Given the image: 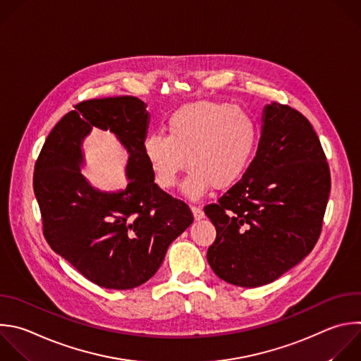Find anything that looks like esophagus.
I'll return each instance as SVG.
<instances>
[{
  "mask_svg": "<svg viewBox=\"0 0 361 361\" xmlns=\"http://www.w3.org/2000/svg\"><path fill=\"white\" fill-rule=\"evenodd\" d=\"M191 211H192V215L195 219H201L204 216V211L198 205H191Z\"/></svg>",
  "mask_w": 361,
  "mask_h": 361,
  "instance_id": "1",
  "label": "esophagus"
}]
</instances>
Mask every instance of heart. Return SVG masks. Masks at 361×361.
Segmentation results:
<instances>
[{"label":"heart","mask_w":361,"mask_h":361,"mask_svg":"<svg viewBox=\"0 0 361 361\" xmlns=\"http://www.w3.org/2000/svg\"><path fill=\"white\" fill-rule=\"evenodd\" d=\"M258 143L251 113L231 103L198 102L170 116L164 133L143 142L145 156L161 188H173L187 163L183 191L197 198L211 185L235 184L248 169Z\"/></svg>","instance_id":"1"}]
</instances>
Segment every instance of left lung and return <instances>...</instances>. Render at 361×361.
I'll list each match as a JSON object with an SVG mask.
<instances>
[{
    "label": "left lung",
    "mask_w": 361,
    "mask_h": 361,
    "mask_svg": "<svg viewBox=\"0 0 361 361\" xmlns=\"http://www.w3.org/2000/svg\"><path fill=\"white\" fill-rule=\"evenodd\" d=\"M329 194V164L309 120L290 106L267 104L248 170L204 207L216 229L211 269L243 288L276 281L312 252Z\"/></svg>",
    "instance_id": "left-lung-1"
}]
</instances>
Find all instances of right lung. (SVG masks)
<instances>
[{
	"mask_svg": "<svg viewBox=\"0 0 361 361\" xmlns=\"http://www.w3.org/2000/svg\"><path fill=\"white\" fill-rule=\"evenodd\" d=\"M135 96L80 102L45 140L34 192L49 247L90 282L116 290L147 282L167 248L194 221L191 209L154 183L145 156L149 111ZM92 127L110 130L130 153L125 190L106 193L81 176V143Z\"/></svg>",
	"mask_w": 361,
	"mask_h": 361,
	"instance_id": "obj_1",
	"label": "right lung"
}]
</instances>
